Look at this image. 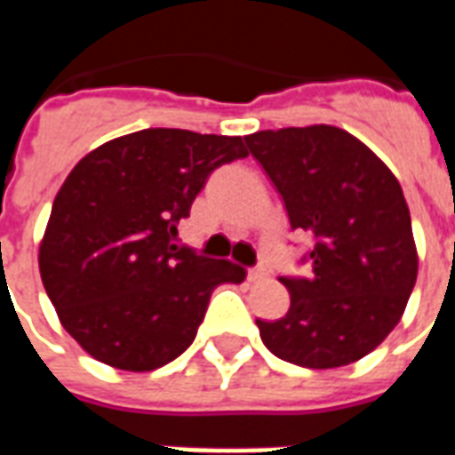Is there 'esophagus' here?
<instances>
[{
    "label": "esophagus",
    "instance_id": "obj_1",
    "mask_svg": "<svg viewBox=\"0 0 455 455\" xmlns=\"http://www.w3.org/2000/svg\"><path fill=\"white\" fill-rule=\"evenodd\" d=\"M266 277H267V270L263 266L251 267V270H248V283H260V280H266Z\"/></svg>",
    "mask_w": 455,
    "mask_h": 455
}]
</instances>
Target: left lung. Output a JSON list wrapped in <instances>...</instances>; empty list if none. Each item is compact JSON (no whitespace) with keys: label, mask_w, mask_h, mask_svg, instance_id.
<instances>
[{"label":"left lung","mask_w":455,"mask_h":455,"mask_svg":"<svg viewBox=\"0 0 455 455\" xmlns=\"http://www.w3.org/2000/svg\"><path fill=\"white\" fill-rule=\"evenodd\" d=\"M285 202L292 231L312 234L309 275H280L290 309L260 322L270 353L302 368H339L378 348L414 283L410 207L390 168L348 131L316 124L243 136Z\"/></svg>","instance_id":"8db88e82"}]
</instances>
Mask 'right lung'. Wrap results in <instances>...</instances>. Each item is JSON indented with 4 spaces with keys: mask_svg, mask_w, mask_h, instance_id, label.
I'll return each mask as SVG.
<instances>
[{
    "mask_svg": "<svg viewBox=\"0 0 455 455\" xmlns=\"http://www.w3.org/2000/svg\"><path fill=\"white\" fill-rule=\"evenodd\" d=\"M246 156L241 136L143 129L75 165L51 209L38 267L60 324L92 358L156 371L195 341L214 287L243 283V267L175 236L209 175Z\"/></svg>",
    "mask_w": 455,
    "mask_h": 455,
    "instance_id": "obj_1",
    "label": "right lung"
}]
</instances>
